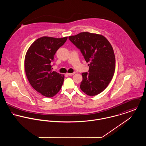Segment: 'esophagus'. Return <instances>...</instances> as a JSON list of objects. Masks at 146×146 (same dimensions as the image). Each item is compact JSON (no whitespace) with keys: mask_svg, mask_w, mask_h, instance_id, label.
Listing matches in <instances>:
<instances>
[{"mask_svg":"<svg viewBox=\"0 0 146 146\" xmlns=\"http://www.w3.org/2000/svg\"><path fill=\"white\" fill-rule=\"evenodd\" d=\"M74 74H75V72H73V73H67V75L68 76H72Z\"/></svg>","mask_w":146,"mask_h":146,"instance_id":"34e87169","label":"esophagus"}]
</instances>
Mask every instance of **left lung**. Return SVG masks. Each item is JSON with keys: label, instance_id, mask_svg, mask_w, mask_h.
I'll return each mask as SVG.
<instances>
[{"label": "left lung", "instance_id": "obj_1", "mask_svg": "<svg viewBox=\"0 0 146 146\" xmlns=\"http://www.w3.org/2000/svg\"><path fill=\"white\" fill-rule=\"evenodd\" d=\"M69 40L80 50L88 64L89 72L82 73L80 89L86 94L96 96L107 88L114 75L115 56L108 40L102 35L80 33Z\"/></svg>", "mask_w": 146, "mask_h": 146}]
</instances>
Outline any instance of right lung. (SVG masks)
Returning a JSON list of instances; mask_svg holds the SVG:
<instances>
[{
	"mask_svg": "<svg viewBox=\"0 0 146 146\" xmlns=\"http://www.w3.org/2000/svg\"><path fill=\"white\" fill-rule=\"evenodd\" d=\"M67 39V37L43 36L34 42L26 54L25 70L27 78L33 88L45 97L54 96L62 87L64 76L52 71L51 62L57 50Z\"/></svg>",
	"mask_w": 146,
	"mask_h": 146,
	"instance_id": "right-lung-1",
	"label": "right lung"
}]
</instances>
